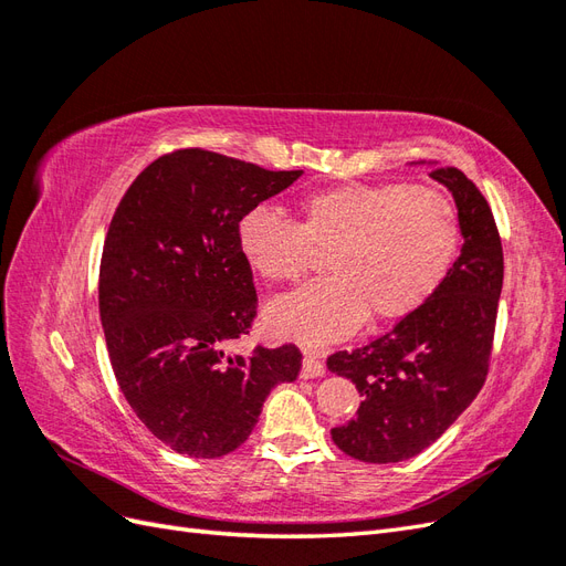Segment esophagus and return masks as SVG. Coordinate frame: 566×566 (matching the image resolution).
Segmentation results:
<instances>
[{
  "mask_svg": "<svg viewBox=\"0 0 566 566\" xmlns=\"http://www.w3.org/2000/svg\"><path fill=\"white\" fill-rule=\"evenodd\" d=\"M325 373V366L318 358V354L314 352H304V358H302V378L304 380H314V378H321V375Z\"/></svg>",
  "mask_w": 566,
  "mask_h": 566,
  "instance_id": "obj_1",
  "label": "esophagus"
}]
</instances>
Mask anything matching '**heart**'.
<instances>
[{"label":"heart","mask_w":566,"mask_h":566,"mask_svg":"<svg viewBox=\"0 0 566 566\" xmlns=\"http://www.w3.org/2000/svg\"><path fill=\"white\" fill-rule=\"evenodd\" d=\"M238 248L269 283H297L323 254L331 276L269 306V328L325 345L366 318L397 323L430 302L460 250L453 202L427 186L342 184L297 202V221L256 208L238 221Z\"/></svg>","instance_id":"obj_1"}]
</instances>
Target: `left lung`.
Listing matches in <instances>:
<instances>
[{"label": "left lung", "instance_id": "left-lung-1", "mask_svg": "<svg viewBox=\"0 0 566 566\" xmlns=\"http://www.w3.org/2000/svg\"><path fill=\"white\" fill-rule=\"evenodd\" d=\"M432 179L449 188L465 238L447 281L420 312L354 352L328 356V370L349 378L361 406L333 427L335 447L364 462H401L449 430L489 375L503 290V245L482 191L455 167Z\"/></svg>", "mask_w": 566, "mask_h": 566}]
</instances>
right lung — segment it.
Here are the masks:
<instances>
[{"label": "right lung", "mask_w": 566, "mask_h": 566, "mask_svg": "<svg viewBox=\"0 0 566 566\" xmlns=\"http://www.w3.org/2000/svg\"><path fill=\"white\" fill-rule=\"evenodd\" d=\"M300 175L181 148L153 160L113 214L98 271L111 366L134 413L181 455L235 451L269 391L297 380L295 345H229L256 316L238 221Z\"/></svg>", "instance_id": "obj_1"}]
</instances>
